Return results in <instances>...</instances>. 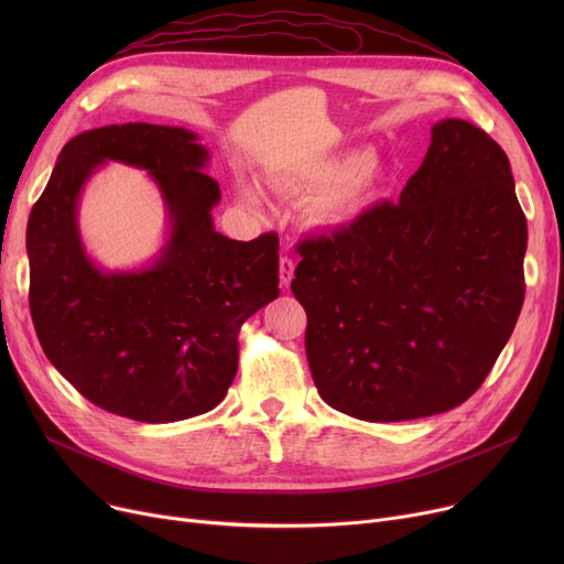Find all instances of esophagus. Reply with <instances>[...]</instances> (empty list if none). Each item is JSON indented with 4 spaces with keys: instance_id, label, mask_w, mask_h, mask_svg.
<instances>
[{
    "instance_id": "obj_1",
    "label": "esophagus",
    "mask_w": 564,
    "mask_h": 564,
    "mask_svg": "<svg viewBox=\"0 0 564 564\" xmlns=\"http://www.w3.org/2000/svg\"><path fill=\"white\" fill-rule=\"evenodd\" d=\"M292 276H294V260L285 256V258L279 260V279H281V285L288 288L290 281H292Z\"/></svg>"
}]
</instances>
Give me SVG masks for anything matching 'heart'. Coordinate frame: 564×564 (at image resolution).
Segmentation results:
<instances>
[{
	"instance_id": "1",
	"label": "heart",
	"mask_w": 564,
	"mask_h": 564,
	"mask_svg": "<svg viewBox=\"0 0 564 564\" xmlns=\"http://www.w3.org/2000/svg\"><path fill=\"white\" fill-rule=\"evenodd\" d=\"M267 183L283 194H311L306 219L322 230H338L357 221L377 200L383 183V164L368 151H349L304 164L276 166L267 173ZM237 196L251 210H264V194L240 175L235 181Z\"/></svg>"
}]
</instances>
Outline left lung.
<instances>
[{
    "instance_id": "8db88e82",
    "label": "left lung",
    "mask_w": 564,
    "mask_h": 564,
    "mask_svg": "<svg viewBox=\"0 0 564 564\" xmlns=\"http://www.w3.org/2000/svg\"><path fill=\"white\" fill-rule=\"evenodd\" d=\"M525 245L502 148L462 118L434 123L398 203L297 247L290 288L319 398L370 423L466 402L514 332Z\"/></svg>"
}]
</instances>
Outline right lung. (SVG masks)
Here are the masks:
<instances>
[{"label":"right lung","instance_id":"obj_1","mask_svg":"<svg viewBox=\"0 0 564 564\" xmlns=\"http://www.w3.org/2000/svg\"><path fill=\"white\" fill-rule=\"evenodd\" d=\"M109 161L145 170L165 203V242L134 271H105L78 232L80 192ZM207 164L210 151L185 128H96L64 145L29 215V308L41 347L116 416L175 423L215 409L237 372V332L279 297V237L237 242L215 230L221 192Z\"/></svg>","mask_w":564,"mask_h":564}]
</instances>
